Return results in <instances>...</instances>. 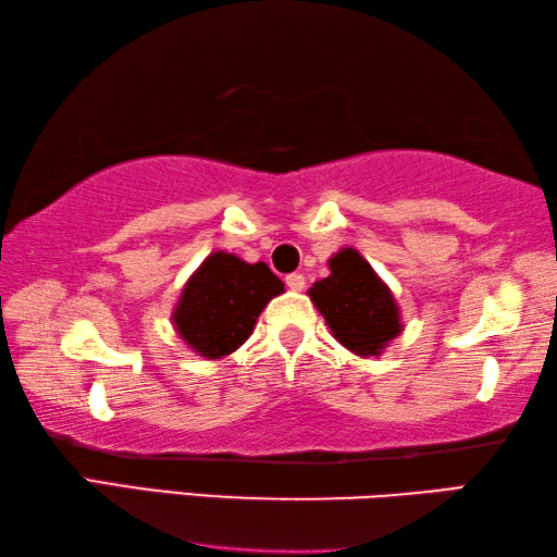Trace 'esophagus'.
<instances>
[{"label": "esophagus", "instance_id": "34e87169", "mask_svg": "<svg viewBox=\"0 0 557 557\" xmlns=\"http://www.w3.org/2000/svg\"><path fill=\"white\" fill-rule=\"evenodd\" d=\"M286 286L290 290H304L306 288V276H304V273H288Z\"/></svg>", "mask_w": 557, "mask_h": 557}]
</instances>
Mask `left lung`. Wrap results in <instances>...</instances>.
<instances>
[{
  "label": "left lung",
  "instance_id": "1",
  "mask_svg": "<svg viewBox=\"0 0 557 557\" xmlns=\"http://www.w3.org/2000/svg\"><path fill=\"white\" fill-rule=\"evenodd\" d=\"M327 267L331 276L315 281L308 296L331 325L335 341L362 358L380 355L403 333L395 296L350 246L335 253Z\"/></svg>",
  "mask_w": 557,
  "mask_h": 557
}]
</instances>
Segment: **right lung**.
Segmentation results:
<instances>
[{"instance_id": "right-lung-1", "label": "right lung", "mask_w": 557, "mask_h": 557, "mask_svg": "<svg viewBox=\"0 0 557 557\" xmlns=\"http://www.w3.org/2000/svg\"><path fill=\"white\" fill-rule=\"evenodd\" d=\"M278 294H284V281L263 261L246 263L234 253L214 251L182 288L172 323L195 352L219 360L249 338L257 318Z\"/></svg>"}]
</instances>
